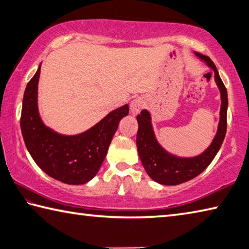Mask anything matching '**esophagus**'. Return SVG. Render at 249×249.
I'll return each instance as SVG.
<instances>
[{
    "label": "esophagus",
    "instance_id": "esophagus-1",
    "mask_svg": "<svg viewBox=\"0 0 249 249\" xmlns=\"http://www.w3.org/2000/svg\"><path fill=\"white\" fill-rule=\"evenodd\" d=\"M145 105V100L142 98H135L132 101H130L129 107H130V112H132L133 115H136L140 113L142 107Z\"/></svg>",
    "mask_w": 249,
    "mask_h": 249
}]
</instances>
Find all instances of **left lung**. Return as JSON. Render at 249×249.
I'll return each mask as SVG.
<instances>
[{"instance_id": "left-lung-1", "label": "left lung", "mask_w": 249, "mask_h": 249, "mask_svg": "<svg viewBox=\"0 0 249 249\" xmlns=\"http://www.w3.org/2000/svg\"><path fill=\"white\" fill-rule=\"evenodd\" d=\"M195 54L214 71V80L221 95L220 121H218L215 136L208 148L192 157H182L172 154L163 148L157 141L151 123L150 113L147 109H142L141 114L136 117L138 123L136 145L141 161L147 175L157 183L163 185H177L199 176L212 162L225 138L227 105H229L226 88L222 82L213 61L208 56L200 53L195 52Z\"/></svg>"}]
</instances>
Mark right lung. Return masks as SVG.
<instances>
[{"mask_svg": "<svg viewBox=\"0 0 249 249\" xmlns=\"http://www.w3.org/2000/svg\"><path fill=\"white\" fill-rule=\"evenodd\" d=\"M40 67L24 92L20 129L28 153L49 177L67 184H84L98 174L120 121L128 114L127 104L75 135L54 132L41 120L38 109Z\"/></svg>", "mask_w": 249, "mask_h": 249, "instance_id": "right-lung-1", "label": "right lung"}]
</instances>
